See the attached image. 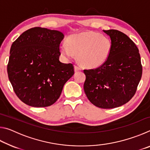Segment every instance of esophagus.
I'll return each mask as SVG.
<instances>
[{
	"label": "esophagus",
	"mask_w": 150,
	"mask_h": 150,
	"mask_svg": "<svg viewBox=\"0 0 150 150\" xmlns=\"http://www.w3.org/2000/svg\"><path fill=\"white\" fill-rule=\"evenodd\" d=\"M74 68H75V71L77 72V71H81V67H80L78 65H75L74 66Z\"/></svg>",
	"instance_id": "obj_1"
}]
</instances>
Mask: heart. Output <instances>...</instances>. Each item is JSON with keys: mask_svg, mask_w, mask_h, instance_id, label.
I'll list each match as a JSON object with an SVG mask.
<instances>
[{"mask_svg": "<svg viewBox=\"0 0 150 150\" xmlns=\"http://www.w3.org/2000/svg\"><path fill=\"white\" fill-rule=\"evenodd\" d=\"M59 50L67 58L77 55L78 62L81 65L93 69L102 66L108 59L112 51V43L100 33L85 31L71 35L67 44L61 45Z\"/></svg>", "mask_w": 150, "mask_h": 150, "instance_id": "obj_1", "label": "heart"}]
</instances>
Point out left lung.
Returning <instances> with one entry per match:
<instances>
[{"label":"left lung","mask_w":150,"mask_h":150,"mask_svg":"<svg viewBox=\"0 0 150 150\" xmlns=\"http://www.w3.org/2000/svg\"><path fill=\"white\" fill-rule=\"evenodd\" d=\"M103 32L110 38L112 51L102 66L84 70V91L95 106L114 108L128 103L135 95L142 66L138 47L128 35L116 30Z\"/></svg>","instance_id":"1"}]
</instances>
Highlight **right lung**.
Masks as SVG:
<instances>
[{"label": "right lung", "mask_w": 150, "mask_h": 150, "mask_svg": "<svg viewBox=\"0 0 150 150\" xmlns=\"http://www.w3.org/2000/svg\"><path fill=\"white\" fill-rule=\"evenodd\" d=\"M63 38L57 30L35 27L12 43L7 72L14 93L24 103L33 107L53 105L74 74L73 64L59 61Z\"/></svg>", "instance_id": "add662e5"}]
</instances>
